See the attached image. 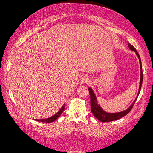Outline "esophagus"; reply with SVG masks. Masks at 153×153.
Returning a JSON list of instances; mask_svg holds the SVG:
<instances>
[{"instance_id": "esophagus-1", "label": "esophagus", "mask_w": 153, "mask_h": 153, "mask_svg": "<svg viewBox=\"0 0 153 153\" xmlns=\"http://www.w3.org/2000/svg\"><path fill=\"white\" fill-rule=\"evenodd\" d=\"M89 82V77L85 76H83L81 77V79H80L81 83H88Z\"/></svg>"}]
</instances>
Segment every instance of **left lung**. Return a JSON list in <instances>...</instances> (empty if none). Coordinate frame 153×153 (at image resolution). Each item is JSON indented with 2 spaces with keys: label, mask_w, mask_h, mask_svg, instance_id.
<instances>
[{
  "label": "left lung",
  "mask_w": 153,
  "mask_h": 153,
  "mask_svg": "<svg viewBox=\"0 0 153 153\" xmlns=\"http://www.w3.org/2000/svg\"><path fill=\"white\" fill-rule=\"evenodd\" d=\"M128 47L129 48V49L135 52L136 54L139 58V64H140V68H141V77H140V85H139V92L137 94V96L136 97V99L133 102L132 105L129 107V108L126 110H123L122 112H117V113H107L105 111L101 108L98 103H97V98L94 94L92 89L91 87H89V92L90 94V97H91V112L93 113V114L95 116V118L97 119H98L99 121L102 122H111L114 121V120H118L120 118H122V117L125 116L126 115L128 114L131 111V110L132 109L133 106H134V104L136 101V100L137 99V97L139 94V92L141 91V85H142V82H143V71H142V66H141V58L139 56V55L137 53V51H136L135 48L130 43H128Z\"/></svg>",
  "instance_id": "left-lung-1"
}]
</instances>
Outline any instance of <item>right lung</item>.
I'll use <instances>...</instances> for the list:
<instances>
[{
    "instance_id": "1",
    "label": "right lung",
    "mask_w": 153,
    "mask_h": 153,
    "mask_svg": "<svg viewBox=\"0 0 153 153\" xmlns=\"http://www.w3.org/2000/svg\"><path fill=\"white\" fill-rule=\"evenodd\" d=\"M65 109V106H64V105L62 106V107L61 109L58 111L56 114H54L53 116L51 117V118H47V119H41V120H35L36 121H38V122H46V123H50V122H53L54 121H55L57 118H58V117H59L61 114L62 113L64 112V110Z\"/></svg>"
}]
</instances>
